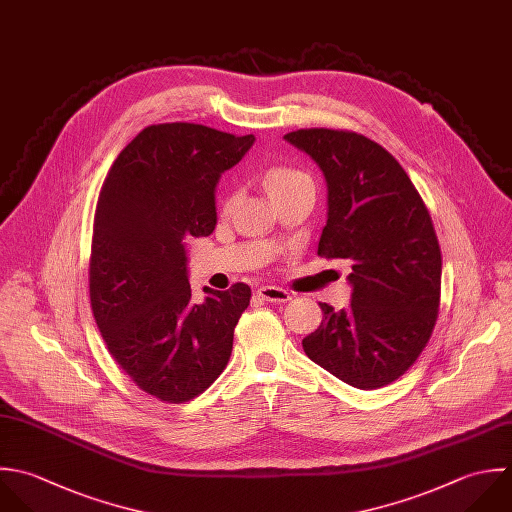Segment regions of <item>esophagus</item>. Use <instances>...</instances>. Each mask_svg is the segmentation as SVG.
Wrapping results in <instances>:
<instances>
[{
    "instance_id": "esophagus-1",
    "label": "esophagus",
    "mask_w": 512,
    "mask_h": 512,
    "mask_svg": "<svg viewBox=\"0 0 512 512\" xmlns=\"http://www.w3.org/2000/svg\"><path fill=\"white\" fill-rule=\"evenodd\" d=\"M257 295L263 299V301H269V303H287L291 299V293L281 289V287H275V285H265L257 291Z\"/></svg>"
}]
</instances>
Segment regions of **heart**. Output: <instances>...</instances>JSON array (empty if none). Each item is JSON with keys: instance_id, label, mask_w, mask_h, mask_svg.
I'll use <instances>...</instances> for the list:
<instances>
[{"instance_id": "b5f03b06", "label": "heart", "mask_w": 512, "mask_h": 512, "mask_svg": "<svg viewBox=\"0 0 512 512\" xmlns=\"http://www.w3.org/2000/svg\"><path fill=\"white\" fill-rule=\"evenodd\" d=\"M305 183H311V179L305 173H301L297 169H291V167H273L265 173V179H263V185H265L269 197H275L279 193H285V191H289L293 187H299V185H305ZM231 201H233V197L229 195L223 201V207L227 209L231 205Z\"/></svg>"}]
</instances>
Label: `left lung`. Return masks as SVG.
Segmentation results:
<instances>
[{"label": "left lung", "instance_id": "1", "mask_svg": "<svg viewBox=\"0 0 512 512\" xmlns=\"http://www.w3.org/2000/svg\"><path fill=\"white\" fill-rule=\"evenodd\" d=\"M327 183L317 253L351 261L349 309L327 303L307 357L343 383L371 391L399 379L431 339L441 297V249L431 215L399 161L353 131L299 129L283 137Z\"/></svg>", "mask_w": 512, "mask_h": 512}]
</instances>
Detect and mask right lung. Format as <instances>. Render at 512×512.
Here are the masks:
<instances>
[{
  "instance_id": "obj_1",
  "label": "right lung",
  "mask_w": 512,
  "mask_h": 512,
  "mask_svg": "<svg viewBox=\"0 0 512 512\" xmlns=\"http://www.w3.org/2000/svg\"><path fill=\"white\" fill-rule=\"evenodd\" d=\"M255 137L197 123L145 127L113 161L95 209L89 297L101 337L145 393L185 403L225 369L251 289L191 301L187 247L217 225L215 187Z\"/></svg>"
}]
</instances>
